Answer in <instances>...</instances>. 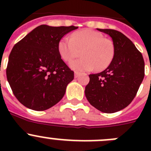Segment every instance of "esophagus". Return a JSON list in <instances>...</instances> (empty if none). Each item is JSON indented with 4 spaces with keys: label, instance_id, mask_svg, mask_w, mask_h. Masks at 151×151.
Here are the masks:
<instances>
[{
    "label": "esophagus",
    "instance_id": "esophagus-1",
    "mask_svg": "<svg viewBox=\"0 0 151 151\" xmlns=\"http://www.w3.org/2000/svg\"><path fill=\"white\" fill-rule=\"evenodd\" d=\"M80 76V73H78V72H75V75H74V76L75 78H78V76Z\"/></svg>",
    "mask_w": 151,
    "mask_h": 151
}]
</instances>
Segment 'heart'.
<instances>
[{
    "instance_id": "1",
    "label": "heart",
    "mask_w": 151,
    "mask_h": 151,
    "mask_svg": "<svg viewBox=\"0 0 151 151\" xmlns=\"http://www.w3.org/2000/svg\"><path fill=\"white\" fill-rule=\"evenodd\" d=\"M61 58L70 62L82 54L83 57L70 63L69 66L78 72L106 69L114 57V45L101 33L91 29H82L71 35L70 39L63 38L58 44Z\"/></svg>"
}]
</instances>
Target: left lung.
Masks as SVG:
<instances>
[{
  "label": "left lung",
  "mask_w": 151,
  "mask_h": 151,
  "mask_svg": "<svg viewBox=\"0 0 151 151\" xmlns=\"http://www.w3.org/2000/svg\"><path fill=\"white\" fill-rule=\"evenodd\" d=\"M97 30L109 35L114 45V57L105 70L89 75L85 94L92 106L103 113L122 110L135 97L145 77L142 54L125 35L113 29Z\"/></svg>",
  "instance_id": "left-lung-1"
}]
</instances>
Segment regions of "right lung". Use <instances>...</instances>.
I'll return each mask as SVG.
<instances>
[{"mask_svg": "<svg viewBox=\"0 0 151 151\" xmlns=\"http://www.w3.org/2000/svg\"><path fill=\"white\" fill-rule=\"evenodd\" d=\"M76 26L41 25L16 44L9 56L6 78L19 102L43 111L59 102L74 72L61 59L58 44Z\"/></svg>", "mask_w": 151, "mask_h": 151, "instance_id": "obj_1", "label": "right lung"}]
</instances>
